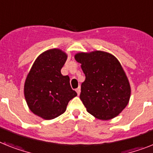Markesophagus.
Listing matches in <instances>:
<instances>
[{
    "label": "esophagus",
    "mask_w": 153,
    "mask_h": 153,
    "mask_svg": "<svg viewBox=\"0 0 153 153\" xmlns=\"http://www.w3.org/2000/svg\"><path fill=\"white\" fill-rule=\"evenodd\" d=\"M76 93H77V94L79 95V94H80V88H78L76 89Z\"/></svg>",
    "instance_id": "1"
}]
</instances>
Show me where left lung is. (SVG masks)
Instances as JSON below:
<instances>
[{"mask_svg":"<svg viewBox=\"0 0 153 153\" xmlns=\"http://www.w3.org/2000/svg\"><path fill=\"white\" fill-rule=\"evenodd\" d=\"M75 59L85 74L79 98L88 113L103 120L117 117L131 96L129 81L119 61L101 51L78 53Z\"/></svg>","mask_w":153,"mask_h":153,"instance_id":"obj_1","label":"left lung"}]
</instances>
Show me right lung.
I'll return each instance as SVG.
<instances>
[{"label": "right lung", "instance_id": "right-lung-1", "mask_svg": "<svg viewBox=\"0 0 153 153\" xmlns=\"http://www.w3.org/2000/svg\"><path fill=\"white\" fill-rule=\"evenodd\" d=\"M66 59V54L59 49L45 51L26 77L24 94L27 105L43 119H54L64 113L69 101L77 95L71 88L69 76L61 74Z\"/></svg>", "mask_w": 153, "mask_h": 153}]
</instances>
